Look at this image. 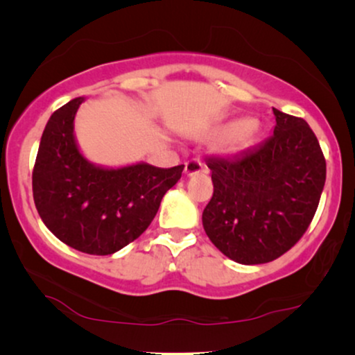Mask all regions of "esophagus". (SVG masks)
<instances>
[{"mask_svg": "<svg viewBox=\"0 0 355 355\" xmlns=\"http://www.w3.org/2000/svg\"><path fill=\"white\" fill-rule=\"evenodd\" d=\"M203 171V164L202 162H198V159H191V162L186 163V166H184V173L187 174V176H193V174H198Z\"/></svg>", "mask_w": 355, "mask_h": 355, "instance_id": "1", "label": "esophagus"}]
</instances>
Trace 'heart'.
<instances>
[{"label":"heart","instance_id":"heart-1","mask_svg":"<svg viewBox=\"0 0 355 355\" xmlns=\"http://www.w3.org/2000/svg\"><path fill=\"white\" fill-rule=\"evenodd\" d=\"M257 125L250 119H236L225 125H221L216 130V135H220L221 140L218 144V148L223 153H237L247 148L255 137Z\"/></svg>","mask_w":355,"mask_h":355}]
</instances>
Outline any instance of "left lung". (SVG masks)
Instances as JSON below:
<instances>
[{
  "instance_id": "8db88e82",
  "label": "left lung",
  "mask_w": 355,
  "mask_h": 355,
  "mask_svg": "<svg viewBox=\"0 0 355 355\" xmlns=\"http://www.w3.org/2000/svg\"><path fill=\"white\" fill-rule=\"evenodd\" d=\"M273 135L234 158H208L213 197L202 213L207 236L227 259L268 263L288 252L312 221L327 162L302 118L273 108Z\"/></svg>"
}]
</instances>
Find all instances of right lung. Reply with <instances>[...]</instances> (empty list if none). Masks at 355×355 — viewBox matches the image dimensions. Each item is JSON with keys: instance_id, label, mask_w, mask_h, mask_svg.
<instances>
[{"instance_id": "1", "label": "right lung", "mask_w": 355, "mask_h": 355, "mask_svg": "<svg viewBox=\"0 0 355 355\" xmlns=\"http://www.w3.org/2000/svg\"><path fill=\"white\" fill-rule=\"evenodd\" d=\"M82 101L85 96L71 100L48 119L32 173L33 200L45 226L66 245L111 255L147 230L184 164L110 168L89 162L74 134Z\"/></svg>"}]
</instances>
